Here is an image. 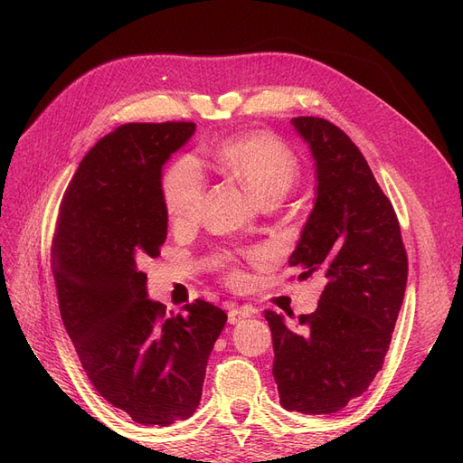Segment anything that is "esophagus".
Wrapping results in <instances>:
<instances>
[{
	"label": "esophagus",
	"instance_id": "esophagus-1",
	"mask_svg": "<svg viewBox=\"0 0 463 463\" xmlns=\"http://www.w3.org/2000/svg\"><path fill=\"white\" fill-rule=\"evenodd\" d=\"M255 311L250 309V307H233L228 313V322L230 325H237V322H241L245 318H249Z\"/></svg>",
	"mask_w": 463,
	"mask_h": 463
}]
</instances>
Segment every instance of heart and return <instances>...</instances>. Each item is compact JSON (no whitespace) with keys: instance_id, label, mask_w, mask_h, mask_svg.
I'll return each instance as SVG.
<instances>
[{"instance_id":"heart-1","label":"heart","mask_w":463,"mask_h":463,"mask_svg":"<svg viewBox=\"0 0 463 463\" xmlns=\"http://www.w3.org/2000/svg\"><path fill=\"white\" fill-rule=\"evenodd\" d=\"M213 156L259 203L269 197L282 199L299 175L296 152L266 131L223 138L216 145ZM204 184V172L194 158H181L167 167L162 177V199L172 226L185 228L197 220ZM228 276L235 284L243 279L240 269H230Z\"/></svg>"}]
</instances>
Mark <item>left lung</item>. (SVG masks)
<instances>
[{"mask_svg":"<svg viewBox=\"0 0 463 463\" xmlns=\"http://www.w3.org/2000/svg\"><path fill=\"white\" fill-rule=\"evenodd\" d=\"M317 167L315 208L289 266L326 278L317 311L296 325L264 311L274 345L279 403L307 415L335 413L383 369L408 282L394 208L367 160L340 128L293 118ZM291 318V315H289Z\"/></svg>","mask_w":463,"mask_h":463,"instance_id":"obj_1","label":"left lung"}]
</instances>
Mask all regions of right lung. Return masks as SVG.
I'll return each mask as SVG.
<instances>
[{"label":"right lung","mask_w":463,"mask_h":463,"mask_svg":"<svg viewBox=\"0 0 463 463\" xmlns=\"http://www.w3.org/2000/svg\"><path fill=\"white\" fill-rule=\"evenodd\" d=\"M191 121L128 123L100 138L69 184L52 241L63 326L98 394L137 423L167 427L197 410L228 315L197 299L184 313L146 298V259L167 235L162 167Z\"/></svg>","instance_id":"1"}]
</instances>
